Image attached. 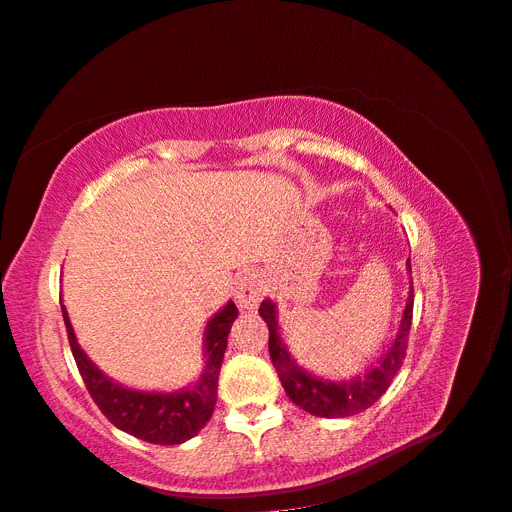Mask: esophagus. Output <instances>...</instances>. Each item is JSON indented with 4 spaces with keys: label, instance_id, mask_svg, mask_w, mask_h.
<instances>
[{
    "label": "esophagus",
    "instance_id": "34e87169",
    "mask_svg": "<svg viewBox=\"0 0 512 512\" xmlns=\"http://www.w3.org/2000/svg\"><path fill=\"white\" fill-rule=\"evenodd\" d=\"M261 296H264V285H261L259 274L255 270H244L233 287V298H236L240 311L253 313Z\"/></svg>",
    "mask_w": 512,
    "mask_h": 512
}]
</instances>
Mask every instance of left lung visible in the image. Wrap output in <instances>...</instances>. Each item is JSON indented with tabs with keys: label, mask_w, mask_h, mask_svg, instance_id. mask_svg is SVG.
Here are the masks:
<instances>
[{
	"label": "left lung",
	"mask_w": 512,
	"mask_h": 512,
	"mask_svg": "<svg viewBox=\"0 0 512 512\" xmlns=\"http://www.w3.org/2000/svg\"><path fill=\"white\" fill-rule=\"evenodd\" d=\"M407 272L412 274L410 259L405 261ZM412 311H414V285L410 276V291H407V302L401 315V324L392 343L386 347V352L379 356L377 364L364 369V373L354 375L352 379H326L311 371H306L298 360L289 354V349L279 332V311L276 304L266 298L259 306L261 319L268 324L270 330V358L279 371L281 384L287 392V397L294 401L304 412H309L319 418H345L354 416L371 407L392 384L394 375L401 369L407 337L412 328Z\"/></svg>",
	"instance_id": "obj_1"
}]
</instances>
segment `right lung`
I'll use <instances>...</instances> for the list:
<instances>
[{"label":"right lung","instance_id":"1","mask_svg":"<svg viewBox=\"0 0 512 512\" xmlns=\"http://www.w3.org/2000/svg\"><path fill=\"white\" fill-rule=\"evenodd\" d=\"M62 315L72 356L77 360L85 388L100 407V412L120 431L150 444L175 446L191 440L206 427L216 405L218 373H221L229 330L238 317L236 304L231 300L208 319V326L203 330L206 367H203L201 375L193 384L173 392L135 390L102 373L81 349L64 304Z\"/></svg>","mask_w":512,"mask_h":512}]
</instances>
